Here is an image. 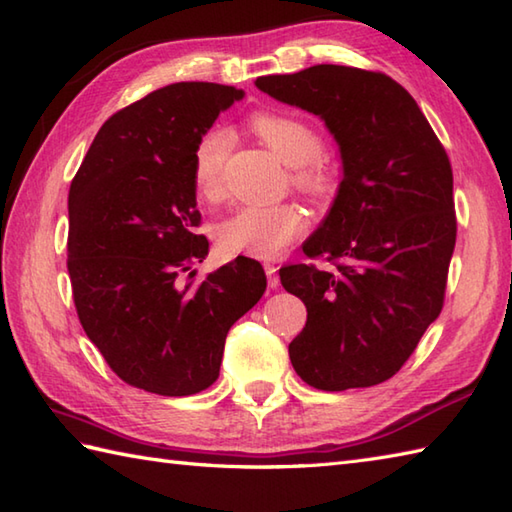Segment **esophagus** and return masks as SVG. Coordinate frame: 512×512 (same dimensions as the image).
<instances>
[{"mask_svg":"<svg viewBox=\"0 0 512 512\" xmlns=\"http://www.w3.org/2000/svg\"><path fill=\"white\" fill-rule=\"evenodd\" d=\"M266 270V279H268V286L270 288H277L279 286V275H277V266L275 264H264Z\"/></svg>","mask_w":512,"mask_h":512,"instance_id":"esophagus-1","label":"esophagus"}]
</instances>
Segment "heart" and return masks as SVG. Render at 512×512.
<instances>
[{"label": "heart", "mask_w": 512, "mask_h": 512, "mask_svg": "<svg viewBox=\"0 0 512 512\" xmlns=\"http://www.w3.org/2000/svg\"><path fill=\"white\" fill-rule=\"evenodd\" d=\"M250 127L273 154L290 165V182L312 202L330 200L339 191V173L321 154L323 140L317 129L299 116L259 112ZM233 134L213 125L193 147V187L206 202L224 195V169L231 154ZM308 231V217L297 204L242 206L217 224L215 239L226 255L275 259L284 255Z\"/></svg>", "instance_id": "b5f03b06"}]
</instances>
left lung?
Segmentation results:
<instances>
[{
	"instance_id": "1",
	"label": "left lung",
	"mask_w": 512,
	"mask_h": 512,
	"mask_svg": "<svg viewBox=\"0 0 512 512\" xmlns=\"http://www.w3.org/2000/svg\"><path fill=\"white\" fill-rule=\"evenodd\" d=\"M255 85L321 116L343 158L339 195L303 244L308 259L334 268L279 270L308 310L290 363L323 391L383 383L444 306L458 233L447 151L413 96L383 72L323 63Z\"/></svg>"
}]
</instances>
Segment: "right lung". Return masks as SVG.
Segmentation results:
<instances>
[{
    "instance_id": "right-lung-1",
    "label": "right lung",
    "mask_w": 512,
    "mask_h": 512,
    "mask_svg": "<svg viewBox=\"0 0 512 512\" xmlns=\"http://www.w3.org/2000/svg\"><path fill=\"white\" fill-rule=\"evenodd\" d=\"M237 99L233 85L200 81L147 94L107 118L70 184L76 314L112 372L149 394L211 387L228 330L266 290L248 257L191 281L209 253L195 233L193 147Z\"/></svg>"
}]
</instances>
